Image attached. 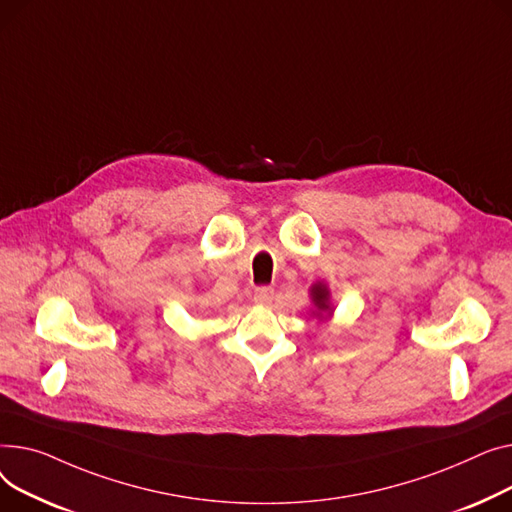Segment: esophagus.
Masks as SVG:
<instances>
[{
    "mask_svg": "<svg viewBox=\"0 0 512 512\" xmlns=\"http://www.w3.org/2000/svg\"><path fill=\"white\" fill-rule=\"evenodd\" d=\"M273 297H275L273 287H256V291H254V302L260 306H268L270 302H273Z\"/></svg>",
    "mask_w": 512,
    "mask_h": 512,
    "instance_id": "obj_1",
    "label": "esophagus"
}]
</instances>
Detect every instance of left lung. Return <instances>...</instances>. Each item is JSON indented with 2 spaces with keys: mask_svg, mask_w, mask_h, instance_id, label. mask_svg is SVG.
Returning a JSON list of instances; mask_svg holds the SVG:
<instances>
[{
  "mask_svg": "<svg viewBox=\"0 0 512 512\" xmlns=\"http://www.w3.org/2000/svg\"><path fill=\"white\" fill-rule=\"evenodd\" d=\"M310 295H312V302L316 306V316H322L326 314V318L333 314V308H330V293H328V287L324 283H316L312 285L310 289Z\"/></svg>",
  "mask_w": 512,
  "mask_h": 512,
  "instance_id": "left-lung-1",
  "label": "left lung"
}]
</instances>
